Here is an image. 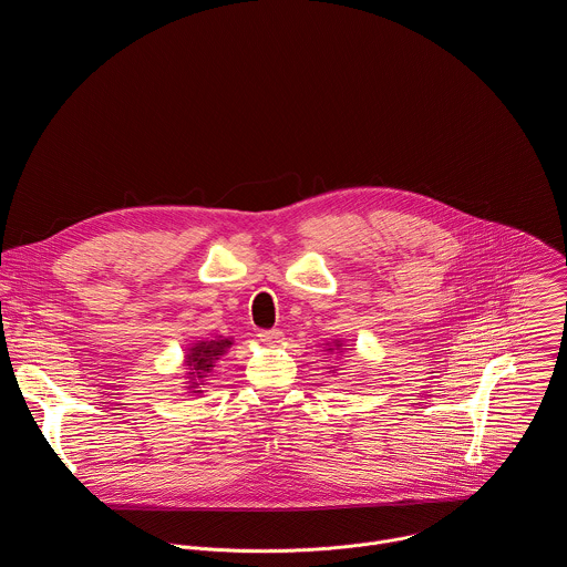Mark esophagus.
<instances>
[{"label":"esophagus","mask_w":567,"mask_h":567,"mask_svg":"<svg viewBox=\"0 0 567 567\" xmlns=\"http://www.w3.org/2000/svg\"><path fill=\"white\" fill-rule=\"evenodd\" d=\"M260 341H265L267 346H278L282 341V332L280 330H260Z\"/></svg>","instance_id":"34e87169"}]
</instances>
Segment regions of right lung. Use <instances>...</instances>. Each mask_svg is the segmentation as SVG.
Here are the masks:
<instances>
[{
  "label": "right lung",
  "mask_w": 567,
  "mask_h": 567,
  "mask_svg": "<svg viewBox=\"0 0 567 567\" xmlns=\"http://www.w3.org/2000/svg\"><path fill=\"white\" fill-rule=\"evenodd\" d=\"M230 346V341H202V343H197L190 352L193 354H188V363L197 370V377L202 379V377H206L204 372H208L210 368H213V361L219 357V354H224V350Z\"/></svg>",
  "instance_id": "right-lung-1"
}]
</instances>
